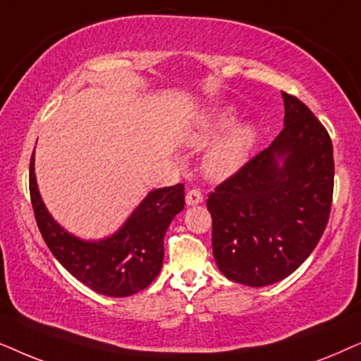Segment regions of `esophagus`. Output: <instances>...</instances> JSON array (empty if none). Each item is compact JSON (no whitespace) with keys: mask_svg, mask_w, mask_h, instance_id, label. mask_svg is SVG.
Wrapping results in <instances>:
<instances>
[{"mask_svg":"<svg viewBox=\"0 0 361 361\" xmlns=\"http://www.w3.org/2000/svg\"><path fill=\"white\" fill-rule=\"evenodd\" d=\"M203 203V195H201L200 190H190L186 193V204L188 206H196Z\"/></svg>","mask_w":361,"mask_h":361,"instance_id":"34e87169","label":"esophagus"}]
</instances>
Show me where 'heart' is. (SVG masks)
<instances>
[{"label": "heart", "instance_id": "b5f03b06", "mask_svg": "<svg viewBox=\"0 0 361 361\" xmlns=\"http://www.w3.org/2000/svg\"><path fill=\"white\" fill-rule=\"evenodd\" d=\"M238 118V110L233 105L213 109L200 120L195 132L191 133L190 143L193 147H204L228 130ZM257 130L252 123H239L231 129L223 138L211 147L206 155V171L213 178H228L236 173L246 163Z\"/></svg>", "mask_w": 361, "mask_h": 361}]
</instances>
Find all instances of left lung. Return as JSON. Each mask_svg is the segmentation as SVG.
Segmentation results:
<instances>
[{
    "mask_svg": "<svg viewBox=\"0 0 361 361\" xmlns=\"http://www.w3.org/2000/svg\"><path fill=\"white\" fill-rule=\"evenodd\" d=\"M284 128L209 195L213 256L229 281L276 284L310 256L329 223L334 148L310 109L282 92Z\"/></svg>",
    "mask_w": 361,
    "mask_h": 361,
    "instance_id": "8db88e82",
    "label": "left lung"
}]
</instances>
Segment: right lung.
Segmentation results:
<instances>
[{
  "instance_id": "obj_1",
  "label": "right lung",
  "mask_w": 361,
  "mask_h": 361,
  "mask_svg": "<svg viewBox=\"0 0 361 361\" xmlns=\"http://www.w3.org/2000/svg\"><path fill=\"white\" fill-rule=\"evenodd\" d=\"M30 193L36 223L54 257L97 294L128 297L155 281L163 264V238L185 208V186L153 190L112 236L85 241L66 231L47 211L37 190L35 152L30 163Z\"/></svg>"
}]
</instances>
